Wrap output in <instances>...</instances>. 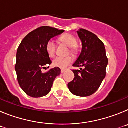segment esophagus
Wrapping results in <instances>:
<instances>
[{
  "label": "esophagus",
  "mask_w": 128,
  "mask_h": 128,
  "mask_svg": "<svg viewBox=\"0 0 128 128\" xmlns=\"http://www.w3.org/2000/svg\"><path fill=\"white\" fill-rule=\"evenodd\" d=\"M65 70H66L65 69H63V68H62V69L61 70V72H62V73H63V72H65Z\"/></svg>",
  "instance_id": "obj_1"
}]
</instances>
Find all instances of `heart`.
Returning a JSON list of instances; mask_svg holds the SVG:
<instances>
[{
    "label": "heart",
    "mask_w": 128,
    "mask_h": 128,
    "mask_svg": "<svg viewBox=\"0 0 128 128\" xmlns=\"http://www.w3.org/2000/svg\"><path fill=\"white\" fill-rule=\"evenodd\" d=\"M59 42L62 44H65L66 46L69 47V52L73 55L78 54L79 51L78 46L77 45L78 40L76 36L70 33H65L62 35L58 38ZM46 51L48 56L53 57L55 55L56 52V44L52 40H48L46 44ZM73 62V59L71 56L66 58H60L58 57L54 59L53 61V65L56 67L64 68L71 64Z\"/></svg>",
    "instance_id": "b5f03b06"
}]
</instances>
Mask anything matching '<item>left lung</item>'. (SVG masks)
I'll return each mask as SVG.
<instances>
[{"instance_id":"8db88e82","label":"left lung","mask_w":128,"mask_h":128,"mask_svg":"<svg viewBox=\"0 0 128 128\" xmlns=\"http://www.w3.org/2000/svg\"><path fill=\"white\" fill-rule=\"evenodd\" d=\"M82 42V50L73 66L74 78L68 83L71 93L80 97H87L99 89L106 76L108 58L104 45L95 34L84 29L77 31Z\"/></svg>"}]
</instances>
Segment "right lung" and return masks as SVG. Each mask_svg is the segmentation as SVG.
I'll return each mask as SVG.
<instances>
[{"label":"right lung","instance_id":"add662e5","mask_svg":"<svg viewBox=\"0 0 128 128\" xmlns=\"http://www.w3.org/2000/svg\"><path fill=\"white\" fill-rule=\"evenodd\" d=\"M63 32L64 30L42 26L29 32L20 43L16 56L15 70L19 85L30 97L41 98L48 94L56 77L60 74L58 67L46 73L42 70L52 63L46 51V44Z\"/></svg>","mask_w":128,"mask_h":128}]
</instances>
